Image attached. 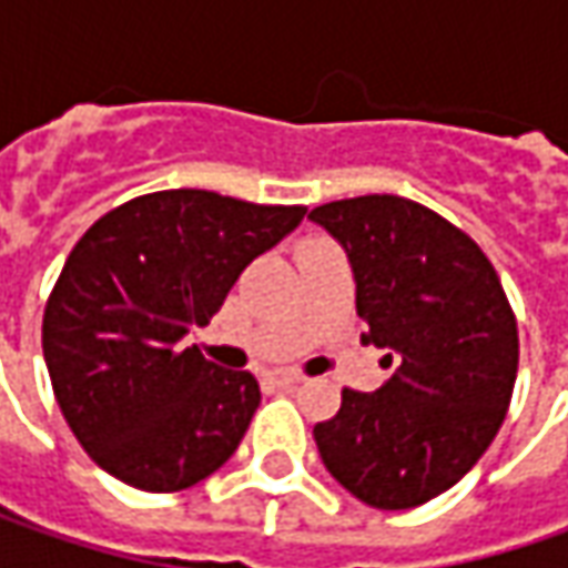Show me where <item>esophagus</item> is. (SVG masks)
Here are the masks:
<instances>
[{
	"instance_id": "obj_1",
	"label": "esophagus",
	"mask_w": 568,
	"mask_h": 568,
	"mask_svg": "<svg viewBox=\"0 0 568 568\" xmlns=\"http://www.w3.org/2000/svg\"><path fill=\"white\" fill-rule=\"evenodd\" d=\"M296 382H303L300 373H274L272 376V385H277V388H291V385H296Z\"/></svg>"
}]
</instances>
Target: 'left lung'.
Instances as JSON below:
<instances>
[{"mask_svg":"<svg viewBox=\"0 0 568 568\" xmlns=\"http://www.w3.org/2000/svg\"><path fill=\"white\" fill-rule=\"evenodd\" d=\"M338 240L357 281L363 344L395 363L376 392H341L316 424L318 455L373 509H414L455 487L506 420L518 325L490 258L465 230L402 195L341 199L310 211Z\"/></svg>","mask_w":568,"mask_h":568,"instance_id":"left-lung-1","label":"left lung"}]
</instances>
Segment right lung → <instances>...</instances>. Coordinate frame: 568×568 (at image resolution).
Wrapping results in <instances>:
<instances>
[{
    "label": "right lung",
    "mask_w": 568,
    "mask_h": 568,
    "mask_svg": "<svg viewBox=\"0 0 568 568\" xmlns=\"http://www.w3.org/2000/svg\"><path fill=\"white\" fill-rule=\"evenodd\" d=\"M303 214L166 189L106 211L78 240L43 310V361L65 424L106 474L176 493L236 452L258 382L183 338Z\"/></svg>",
    "instance_id": "1"
}]
</instances>
